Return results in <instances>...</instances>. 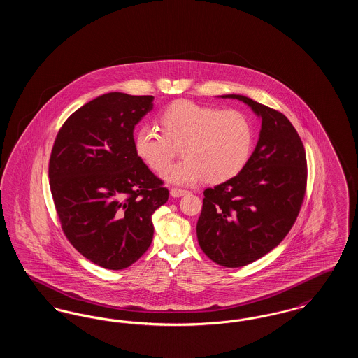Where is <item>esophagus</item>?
Here are the masks:
<instances>
[{
    "instance_id": "1",
    "label": "esophagus",
    "mask_w": 358,
    "mask_h": 358,
    "mask_svg": "<svg viewBox=\"0 0 358 358\" xmlns=\"http://www.w3.org/2000/svg\"><path fill=\"white\" fill-rule=\"evenodd\" d=\"M187 193V190L185 189H180V187H171V194L173 197H181V196H185Z\"/></svg>"
}]
</instances>
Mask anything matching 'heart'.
<instances>
[{"label": "heart", "mask_w": 358, "mask_h": 358, "mask_svg": "<svg viewBox=\"0 0 358 358\" xmlns=\"http://www.w3.org/2000/svg\"><path fill=\"white\" fill-rule=\"evenodd\" d=\"M159 134L149 126L133 138L136 157L161 173L171 165L177 148L184 157L164 173L171 185H193L203 180L225 182L243 171L254 148V127L238 110H222L193 101H176L158 115Z\"/></svg>", "instance_id": "obj_1"}]
</instances>
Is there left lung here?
I'll return each mask as SVG.
<instances>
[{"label":"left lung","mask_w":358,"mask_h":358,"mask_svg":"<svg viewBox=\"0 0 358 358\" xmlns=\"http://www.w3.org/2000/svg\"><path fill=\"white\" fill-rule=\"evenodd\" d=\"M262 120L255 150L236 177L204 190L197 238L205 255L235 268L273 250L298 217L306 192L303 143L282 113L229 94Z\"/></svg>","instance_id":"8db88e82"}]
</instances>
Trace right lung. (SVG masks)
Listing matches in <instances>:
<instances>
[{
  "label": "right lung",
  "mask_w": 358,
  "mask_h": 358,
  "mask_svg": "<svg viewBox=\"0 0 358 358\" xmlns=\"http://www.w3.org/2000/svg\"><path fill=\"white\" fill-rule=\"evenodd\" d=\"M152 95L108 92L85 103L59 130L50 185L69 243L92 263L123 270L152 244V215L169 190L136 157V124Z\"/></svg>",
  "instance_id": "1"
}]
</instances>
